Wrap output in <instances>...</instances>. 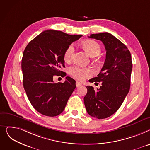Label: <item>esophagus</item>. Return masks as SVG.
<instances>
[{
  "mask_svg": "<svg viewBox=\"0 0 150 150\" xmlns=\"http://www.w3.org/2000/svg\"><path fill=\"white\" fill-rule=\"evenodd\" d=\"M76 86H77V87H79V86H82V83H81V82H78V81H76Z\"/></svg>",
  "mask_w": 150,
  "mask_h": 150,
  "instance_id": "1",
  "label": "esophagus"
}]
</instances>
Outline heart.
Returning a JSON list of instances; mask_svg holds the SVG:
<instances>
[{"instance_id":"heart-1","label":"heart","mask_w":150,"mask_h":150,"mask_svg":"<svg viewBox=\"0 0 150 150\" xmlns=\"http://www.w3.org/2000/svg\"><path fill=\"white\" fill-rule=\"evenodd\" d=\"M82 47L91 57L98 56L100 52V47L98 42L93 40H86L82 43ZM74 48L72 45L68 46L64 52V59L65 62L71 60L74 53ZM69 74L79 81H82L86 77L91 76L92 71L88 68H82L76 65L68 69Z\"/></svg>"}]
</instances>
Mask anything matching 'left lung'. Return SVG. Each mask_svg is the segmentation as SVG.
<instances>
[{
    "label": "left lung",
    "instance_id": "8db88e82",
    "mask_svg": "<svg viewBox=\"0 0 150 150\" xmlns=\"http://www.w3.org/2000/svg\"><path fill=\"white\" fill-rule=\"evenodd\" d=\"M88 37L102 41L107 52L101 71L89 81L101 82L102 86L97 90L86 86L84 103L91 116L105 119L118 110L129 92L133 67L131 56L124 44L110 33L93 34Z\"/></svg>",
    "mask_w": 150,
    "mask_h": 150
}]
</instances>
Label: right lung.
<instances>
[{
  "mask_svg": "<svg viewBox=\"0 0 150 150\" xmlns=\"http://www.w3.org/2000/svg\"><path fill=\"white\" fill-rule=\"evenodd\" d=\"M82 36L46 30L33 39L23 51V88L32 106L43 115H59L76 88L73 78L67 76L64 82L56 83L53 77L66 76L59 70L65 67L64 52L68 46Z\"/></svg>",
  "mask_w": 150,
  "mask_h": 150,
  "instance_id": "right-lung-1",
  "label": "right lung"
}]
</instances>
